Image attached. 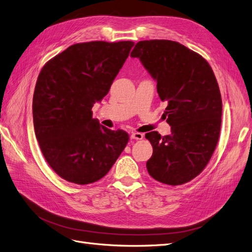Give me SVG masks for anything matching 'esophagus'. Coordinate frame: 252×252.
I'll use <instances>...</instances> for the list:
<instances>
[{
    "label": "esophagus",
    "instance_id": "34e87169",
    "mask_svg": "<svg viewBox=\"0 0 252 252\" xmlns=\"http://www.w3.org/2000/svg\"><path fill=\"white\" fill-rule=\"evenodd\" d=\"M130 138L132 140H142L144 138V134L140 133V132H132L130 134Z\"/></svg>",
    "mask_w": 252,
    "mask_h": 252
}]
</instances>
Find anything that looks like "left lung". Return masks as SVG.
Listing matches in <instances>:
<instances>
[{
  "mask_svg": "<svg viewBox=\"0 0 252 252\" xmlns=\"http://www.w3.org/2000/svg\"><path fill=\"white\" fill-rule=\"evenodd\" d=\"M130 57L157 81L171 126L169 135L145 134L154 148L148 173L167 185L185 184L203 171L219 141L222 97L216 75L202 56L174 41H141Z\"/></svg>",
  "mask_w": 252,
  "mask_h": 252,
  "instance_id": "1",
  "label": "left lung"
}]
</instances>
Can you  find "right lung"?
Wrapping results in <instances>:
<instances>
[{
    "label": "right lung",
    "instance_id": "1",
    "mask_svg": "<svg viewBox=\"0 0 252 252\" xmlns=\"http://www.w3.org/2000/svg\"><path fill=\"white\" fill-rule=\"evenodd\" d=\"M134 43L94 41L71 45L44 65L35 84L32 116L36 140L51 168L79 185L107 174L129 136L93 118Z\"/></svg>",
    "mask_w": 252,
    "mask_h": 252
}]
</instances>
